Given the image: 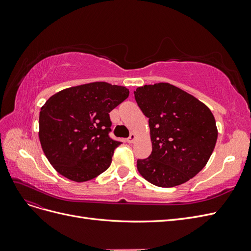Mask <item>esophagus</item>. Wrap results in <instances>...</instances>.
I'll list each match as a JSON object with an SVG mask.
<instances>
[{
    "instance_id": "1",
    "label": "esophagus",
    "mask_w": 251,
    "mask_h": 251,
    "mask_svg": "<svg viewBox=\"0 0 251 251\" xmlns=\"http://www.w3.org/2000/svg\"><path fill=\"white\" fill-rule=\"evenodd\" d=\"M135 139H136V135H135L134 133H132V134L130 135V137H128V138L126 139V141H127L128 143H133V142L135 141Z\"/></svg>"
}]
</instances>
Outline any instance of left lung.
I'll return each mask as SVG.
<instances>
[{
  "mask_svg": "<svg viewBox=\"0 0 251 251\" xmlns=\"http://www.w3.org/2000/svg\"><path fill=\"white\" fill-rule=\"evenodd\" d=\"M149 118L151 154L138 159L137 170L150 183L174 187L195 177L215 149L218 130L211 111L185 91L168 82L134 91Z\"/></svg>",
  "mask_w": 251,
  "mask_h": 251,
  "instance_id": "obj_1",
  "label": "left lung"
}]
</instances>
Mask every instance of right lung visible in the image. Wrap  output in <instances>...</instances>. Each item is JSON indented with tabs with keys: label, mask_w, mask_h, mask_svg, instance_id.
<instances>
[{
	"label": "right lung",
	"mask_w": 251,
	"mask_h": 251,
	"mask_svg": "<svg viewBox=\"0 0 251 251\" xmlns=\"http://www.w3.org/2000/svg\"><path fill=\"white\" fill-rule=\"evenodd\" d=\"M126 87L104 81L71 87L52 95L40 112L45 155L62 176L85 182L108 170L120 141L110 138L109 113L128 97Z\"/></svg>",
	"instance_id": "add662e5"
}]
</instances>
